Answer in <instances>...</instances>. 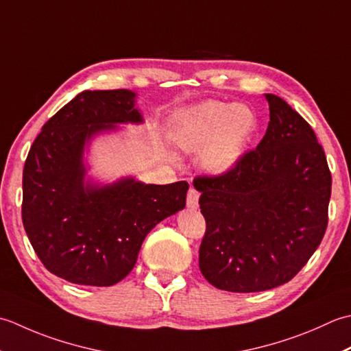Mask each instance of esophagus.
<instances>
[{"mask_svg": "<svg viewBox=\"0 0 351 351\" xmlns=\"http://www.w3.org/2000/svg\"><path fill=\"white\" fill-rule=\"evenodd\" d=\"M198 198H199V192L195 188H191L188 192V207H191V209H197Z\"/></svg>", "mask_w": 351, "mask_h": 351, "instance_id": "1", "label": "esophagus"}]
</instances>
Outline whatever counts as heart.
Here are the masks:
<instances>
[{
  "label": "heart",
  "mask_w": 351,
  "mask_h": 351,
  "mask_svg": "<svg viewBox=\"0 0 351 351\" xmlns=\"http://www.w3.org/2000/svg\"><path fill=\"white\" fill-rule=\"evenodd\" d=\"M259 127L253 107L209 99L178 113L173 141L183 153H199L206 173L221 177L242 162Z\"/></svg>",
  "instance_id": "heart-1"
}]
</instances>
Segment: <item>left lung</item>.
<instances>
[{
	"instance_id": "obj_1",
	"label": "left lung",
	"mask_w": 351,
	"mask_h": 351,
	"mask_svg": "<svg viewBox=\"0 0 351 351\" xmlns=\"http://www.w3.org/2000/svg\"><path fill=\"white\" fill-rule=\"evenodd\" d=\"M267 133L232 173L197 177L206 233L199 269L230 292L289 282L323 241L332 176L312 127L273 94Z\"/></svg>"
}]
</instances>
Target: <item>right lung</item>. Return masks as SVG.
Returning a JSON list of instances; mask_svg holds the SVG:
<instances>
[{
	"mask_svg": "<svg viewBox=\"0 0 351 351\" xmlns=\"http://www.w3.org/2000/svg\"><path fill=\"white\" fill-rule=\"evenodd\" d=\"M142 123L134 92L83 90L42 127L24 165L23 223L49 273L75 285H115L133 269L145 236L186 206V182L86 178L84 148L97 134Z\"/></svg>",
	"mask_w": 351,
	"mask_h": 351,
	"instance_id": "right-lung-1",
	"label": "right lung"
}]
</instances>
